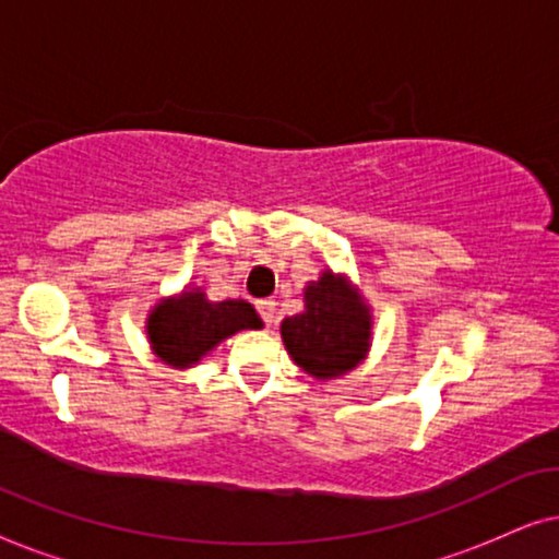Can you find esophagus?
Segmentation results:
<instances>
[{
    "label": "esophagus",
    "mask_w": 559,
    "mask_h": 559,
    "mask_svg": "<svg viewBox=\"0 0 559 559\" xmlns=\"http://www.w3.org/2000/svg\"><path fill=\"white\" fill-rule=\"evenodd\" d=\"M257 312L262 316V320L266 325L274 323V316H277V302L274 300H259L257 302Z\"/></svg>",
    "instance_id": "34e87169"
}]
</instances>
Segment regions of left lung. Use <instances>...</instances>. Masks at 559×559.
Here are the masks:
<instances>
[{"label":"left lung","mask_w":559,"mask_h":559,"mask_svg":"<svg viewBox=\"0 0 559 559\" xmlns=\"http://www.w3.org/2000/svg\"><path fill=\"white\" fill-rule=\"evenodd\" d=\"M282 341L302 371L335 379L369 354L371 310L343 274L325 270L305 287V310L282 320Z\"/></svg>","instance_id":"1"}]
</instances>
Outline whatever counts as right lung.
I'll return each mask as SVG.
<instances>
[{
	"label": "right lung",
	"instance_id": "add662e5",
	"mask_svg": "<svg viewBox=\"0 0 559 559\" xmlns=\"http://www.w3.org/2000/svg\"><path fill=\"white\" fill-rule=\"evenodd\" d=\"M249 328H262V318L247 300L211 302L203 289L188 287L152 308L147 338L159 361L173 369H188L228 335Z\"/></svg>",
	"mask_w": 559,
	"mask_h": 559
}]
</instances>
